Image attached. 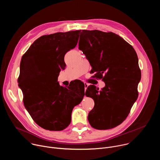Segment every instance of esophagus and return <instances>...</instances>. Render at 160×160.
Here are the masks:
<instances>
[{"mask_svg": "<svg viewBox=\"0 0 160 160\" xmlns=\"http://www.w3.org/2000/svg\"><path fill=\"white\" fill-rule=\"evenodd\" d=\"M84 85H85V90H86L87 88L88 87V84L87 83H84Z\"/></svg>", "mask_w": 160, "mask_h": 160, "instance_id": "34e87169", "label": "esophagus"}]
</instances>
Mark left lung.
<instances>
[{"instance_id":"1","label":"left lung","mask_w":160,"mask_h":160,"mask_svg":"<svg viewBox=\"0 0 160 160\" xmlns=\"http://www.w3.org/2000/svg\"><path fill=\"white\" fill-rule=\"evenodd\" d=\"M78 49L92 66L90 72L105 83L101 90L94 85L87 88L85 96L94 101L88 122L98 130L116 127L126 119L138 98L141 72L138 55L119 35L97 30H82Z\"/></svg>"}]
</instances>
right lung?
Here are the masks:
<instances>
[{"label": "right lung", "mask_w": 160, "mask_h": 160, "mask_svg": "<svg viewBox=\"0 0 160 160\" xmlns=\"http://www.w3.org/2000/svg\"><path fill=\"white\" fill-rule=\"evenodd\" d=\"M81 30L58 32L37 38L22 56L18 85L23 103L34 122L51 131H61L71 122L73 108L85 95L82 83L61 86L58 78L66 64L64 55L74 49Z\"/></svg>", "instance_id": "obj_1"}]
</instances>
